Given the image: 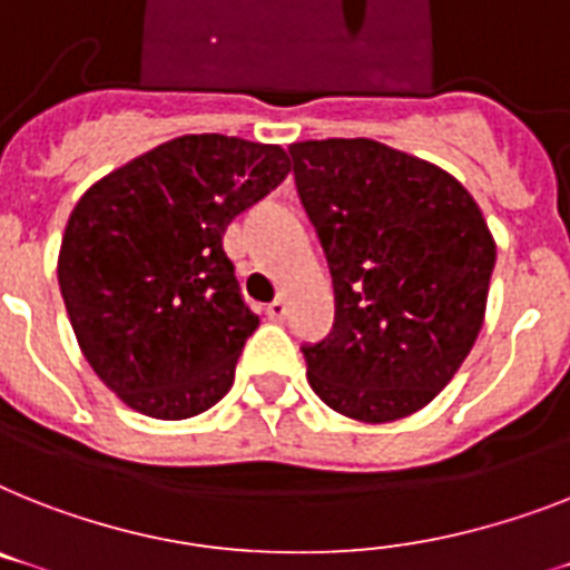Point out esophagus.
Here are the masks:
<instances>
[{
  "label": "esophagus",
  "mask_w": 570,
  "mask_h": 570,
  "mask_svg": "<svg viewBox=\"0 0 570 570\" xmlns=\"http://www.w3.org/2000/svg\"><path fill=\"white\" fill-rule=\"evenodd\" d=\"M267 317H271V320L288 317V299H285V296H276L274 303L267 305Z\"/></svg>",
  "instance_id": "esophagus-1"
}]
</instances>
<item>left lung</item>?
Returning <instances> with one entry per match:
<instances>
[{
  "instance_id": "1",
  "label": "left lung",
  "mask_w": 570,
  "mask_h": 570,
  "mask_svg": "<svg viewBox=\"0 0 570 570\" xmlns=\"http://www.w3.org/2000/svg\"><path fill=\"white\" fill-rule=\"evenodd\" d=\"M288 150L335 285V326L303 346L308 384L350 420L411 416L483 326L495 238L481 206L449 171L375 139Z\"/></svg>"
}]
</instances>
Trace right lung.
<instances>
[{
    "label": "right lung",
    "instance_id": "obj_1",
    "mask_svg": "<svg viewBox=\"0 0 570 570\" xmlns=\"http://www.w3.org/2000/svg\"><path fill=\"white\" fill-rule=\"evenodd\" d=\"M288 171L279 145L189 134L110 171L75 204L60 294L83 358L127 407L189 420L227 396L258 317L224 233Z\"/></svg>",
    "mask_w": 570,
    "mask_h": 570
}]
</instances>
